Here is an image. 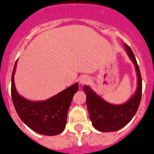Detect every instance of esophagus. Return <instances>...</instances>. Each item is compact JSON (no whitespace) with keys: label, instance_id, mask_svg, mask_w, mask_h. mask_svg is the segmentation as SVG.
<instances>
[{"label":"esophagus","instance_id":"1","mask_svg":"<svg viewBox=\"0 0 154 154\" xmlns=\"http://www.w3.org/2000/svg\"><path fill=\"white\" fill-rule=\"evenodd\" d=\"M90 77L89 76H86V75H85V76H82V77H80L79 79V83L81 85H85V84H89V82H90Z\"/></svg>","mask_w":154,"mask_h":154}]
</instances>
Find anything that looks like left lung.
Masks as SVG:
<instances>
[{"label": "left lung", "instance_id": "1", "mask_svg": "<svg viewBox=\"0 0 154 154\" xmlns=\"http://www.w3.org/2000/svg\"><path fill=\"white\" fill-rule=\"evenodd\" d=\"M125 49L136 67L137 87L136 93L129 101L122 105H112L96 94L87 85L83 87L86 94V105L89 118L96 129L101 132L117 131L126 125L136 114L141 102L142 81L136 58L129 45L125 44Z\"/></svg>", "mask_w": 154, "mask_h": 154}]
</instances>
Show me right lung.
<instances>
[{"mask_svg": "<svg viewBox=\"0 0 154 154\" xmlns=\"http://www.w3.org/2000/svg\"><path fill=\"white\" fill-rule=\"evenodd\" d=\"M16 61L12 74L11 95L13 105L24 123L38 134L54 136L65 129L70 103L78 90L75 83L46 101H31L17 94L14 85Z\"/></svg>", "mask_w": 154, "mask_h": 154, "instance_id": "right-lung-1", "label": "right lung"}]
</instances>
